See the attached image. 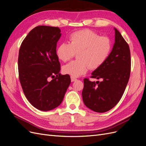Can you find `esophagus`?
<instances>
[{
  "mask_svg": "<svg viewBox=\"0 0 146 146\" xmlns=\"http://www.w3.org/2000/svg\"><path fill=\"white\" fill-rule=\"evenodd\" d=\"M70 79H71V82H75V81H76L77 80V79L75 78V77H70Z\"/></svg>",
  "mask_w": 146,
  "mask_h": 146,
  "instance_id": "obj_1",
  "label": "esophagus"
}]
</instances>
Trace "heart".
Instances as JSON below:
<instances>
[{"instance_id": "heart-1", "label": "heart", "mask_w": 146, "mask_h": 146, "mask_svg": "<svg viewBox=\"0 0 146 146\" xmlns=\"http://www.w3.org/2000/svg\"><path fill=\"white\" fill-rule=\"evenodd\" d=\"M111 50V42L108 37L99 35L90 30L73 33L69 38V44L63 42L56 49V55L66 62L71 59L75 53L77 60L63 66L64 74L72 77L85 74L90 68L98 69L107 60Z\"/></svg>"}]
</instances>
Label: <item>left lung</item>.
Here are the masks:
<instances>
[{
	"instance_id": "8db88e82",
	"label": "left lung",
	"mask_w": 146,
	"mask_h": 146,
	"mask_svg": "<svg viewBox=\"0 0 146 146\" xmlns=\"http://www.w3.org/2000/svg\"><path fill=\"white\" fill-rule=\"evenodd\" d=\"M114 29L115 41L108 58L91 74V78L100 79L102 82H91L88 78L83 80V102L88 108L98 113L108 111L119 102L130 78V48L120 32Z\"/></svg>"
}]
</instances>
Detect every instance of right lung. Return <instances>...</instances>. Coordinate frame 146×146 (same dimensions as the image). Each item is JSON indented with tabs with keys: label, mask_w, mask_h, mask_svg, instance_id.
<instances>
[{
	"label": "right lung",
	"mask_w": 146,
	"mask_h": 146,
	"mask_svg": "<svg viewBox=\"0 0 146 146\" xmlns=\"http://www.w3.org/2000/svg\"><path fill=\"white\" fill-rule=\"evenodd\" d=\"M61 36L58 27L37 26L25 38L19 49L21 86L29 102L41 111L58 107L70 83L69 75L60 73L56 48ZM50 77L52 79L49 81Z\"/></svg>",
	"instance_id": "right-lung-1"
}]
</instances>
